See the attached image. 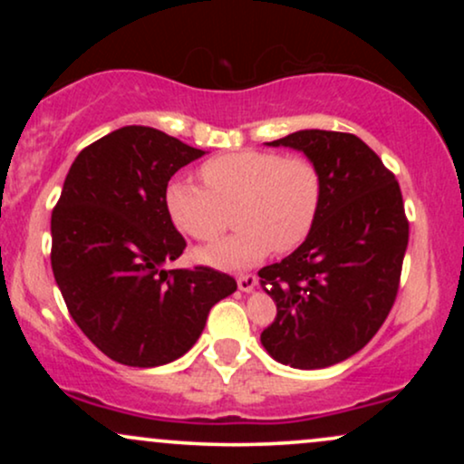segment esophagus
<instances>
[{
	"instance_id": "1",
	"label": "esophagus",
	"mask_w": 464,
	"mask_h": 464,
	"mask_svg": "<svg viewBox=\"0 0 464 464\" xmlns=\"http://www.w3.org/2000/svg\"><path fill=\"white\" fill-rule=\"evenodd\" d=\"M255 285H257V276L255 275H239L237 276V287L242 292H250Z\"/></svg>"
}]
</instances>
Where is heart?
<instances>
[{
    "label": "heart",
    "instance_id": "heart-1",
    "mask_svg": "<svg viewBox=\"0 0 464 464\" xmlns=\"http://www.w3.org/2000/svg\"><path fill=\"white\" fill-rule=\"evenodd\" d=\"M204 188L174 179L165 188V211L180 233L214 242L198 257L220 268H246L270 253H290L305 242L323 205L321 168L305 154L237 150L207 159L198 169Z\"/></svg>",
    "mask_w": 464,
    "mask_h": 464
}]
</instances>
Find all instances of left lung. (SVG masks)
<instances>
[{"mask_svg":"<svg viewBox=\"0 0 464 464\" xmlns=\"http://www.w3.org/2000/svg\"><path fill=\"white\" fill-rule=\"evenodd\" d=\"M268 146L303 150L323 174V205L305 242L259 270L276 303L262 344L295 369L351 358L395 305L410 225L395 174L351 132L299 130Z\"/></svg>","mask_w":464,"mask_h":464,"instance_id":"1","label":"left lung"}]
</instances>
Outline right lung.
Segmentation results:
<instances>
[{"label":"right lung","mask_w":464,"mask_h":464,"mask_svg":"<svg viewBox=\"0 0 464 464\" xmlns=\"http://www.w3.org/2000/svg\"><path fill=\"white\" fill-rule=\"evenodd\" d=\"M202 154L157 129L124 126L78 154L52 211L50 259L67 310L120 364L148 369L188 353L211 307L237 290L209 266L163 268L188 246L165 188Z\"/></svg>","instance_id":"obj_1"}]
</instances>
